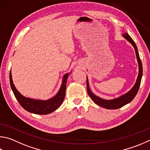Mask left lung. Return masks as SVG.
<instances>
[{
	"label": "left lung",
	"instance_id": "obj_1",
	"mask_svg": "<svg viewBox=\"0 0 150 150\" xmlns=\"http://www.w3.org/2000/svg\"><path fill=\"white\" fill-rule=\"evenodd\" d=\"M122 37L124 39H126L128 42H129L131 44L133 47H134L135 50L136 56H137V62L138 64V75L137 79L136 81V83L132 87V88L130 91H128L126 93L121 95V96H119L115 98L111 99V100H105L95 95L93 92L91 91V88L89 87V83L88 80V77H86V86H87V92L89 96L91 97L92 101L94 103H96L97 105L101 106L102 108H104L105 109H108V110H115V109L120 108L125 105L127 104V103H130L132 100L134 98V97L137 95V92L139 89V87L140 85L142 77V62L140 60L139 54L138 52V48L137 45H136L134 40L132 39V38L129 36V35L127 33H124L122 34Z\"/></svg>",
	"mask_w": 150,
	"mask_h": 150
}]
</instances>
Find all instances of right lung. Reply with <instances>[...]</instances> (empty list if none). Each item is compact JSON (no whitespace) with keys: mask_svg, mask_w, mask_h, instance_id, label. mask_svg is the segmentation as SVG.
Returning <instances> with one entry per match:
<instances>
[{"mask_svg":"<svg viewBox=\"0 0 150 150\" xmlns=\"http://www.w3.org/2000/svg\"><path fill=\"white\" fill-rule=\"evenodd\" d=\"M71 73V71L66 73L64 75L60 88L55 96L46 100L29 98L21 94L20 92L16 89L13 83L11 71L10 73V86L16 99L23 109L30 113L37 114V115H47L57 110L63 103L66 95L67 81Z\"/></svg>","mask_w":150,"mask_h":150,"instance_id":"1","label":"right lung"}]
</instances>
